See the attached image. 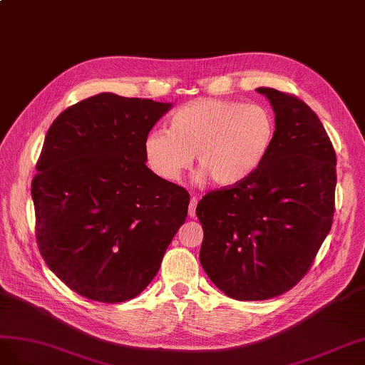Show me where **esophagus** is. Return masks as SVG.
<instances>
[{
    "label": "esophagus",
    "mask_w": 365,
    "mask_h": 365,
    "mask_svg": "<svg viewBox=\"0 0 365 365\" xmlns=\"http://www.w3.org/2000/svg\"><path fill=\"white\" fill-rule=\"evenodd\" d=\"M197 203H199V199H197V197H191V202H190V207H188V215L191 217V218H194L195 217V207H197Z\"/></svg>",
    "instance_id": "1"
}]
</instances>
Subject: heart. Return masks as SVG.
I'll use <instances>...</instances> for the list:
<instances>
[{
	"label": "heart",
	"mask_w": 365,
	"mask_h": 365,
	"mask_svg": "<svg viewBox=\"0 0 365 365\" xmlns=\"http://www.w3.org/2000/svg\"><path fill=\"white\" fill-rule=\"evenodd\" d=\"M274 114L257 103L197 99L177 110L168 130L145 139V158L155 175L177 182L195 155L197 179L232 186L249 179L272 147Z\"/></svg>",
	"instance_id": "heart-1"
}]
</instances>
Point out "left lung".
Segmentation results:
<instances>
[{
	"instance_id": "1",
	"label": "left lung",
	"mask_w": 365,
	"mask_h": 365,
	"mask_svg": "<svg viewBox=\"0 0 365 365\" xmlns=\"http://www.w3.org/2000/svg\"><path fill=\"white\" fill-rule=\"evenodd\" d=\"M275 113V139L263 165L231 188L207 192L195 214L200 263L227 297L262 301L292 289L327 237L335 212L336 154L312 108L259 87Z\"/></svg>"
}]
</instances>
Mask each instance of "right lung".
Here are the masks:
<instances>
[{
  "instance_id": "obj_1",
  "label": "right lung",
  "mask_w": 365,
  "mask_h": 365,
  "mask_svg": "<svg viewBox=\"0 0 365 365\" xmlns=\"http://www.w3.org/2000/svg\"><path fill=\"white\" fill-rule=\"evenodd\" d=\"M171 107L101 93L50 125L32 180L36 240L51 272L82 297H138L186 220L188 191L145 165V139Z\"/></svg>"
}]
</instances>
